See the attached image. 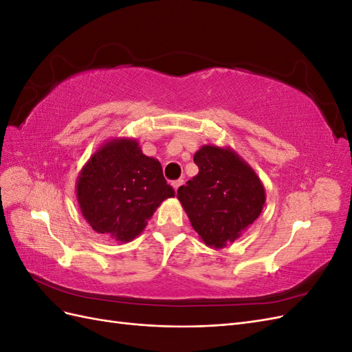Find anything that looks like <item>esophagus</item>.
Here are the masks:
<instances>
[{
    "label": "esophagus",
    "mask_w": 352,
    "mask_h": 352,
    "mask_svg": "<svg viewBox=\"0 0 352 352\" xmlns=\"http://www.w3.org/2000/svg\"><path fill=\"white\" fill-rule=\"evenodd\" d=\"M182 185H184V180H180V179H179V180H175V182H172V186H173L175 190H177Z\"/></svg>",
    "instance_id": "obj_1"
}]
</instances>
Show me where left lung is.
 Instances as JSON below:
<instances>
[{"label":"left lung","mask_w":352,"mask_h":352,"mask_svg":"<svg viewBox=\"0 0 352 352\" xmlns=\"http://www.w3.org/2000/svg\"><path fill=\"white\" fill-rule=\"evenodd\" d=\"M194 162L199 172L177 189V199L201 241L221 250L258 219L265 189L254 168L230 146L202 145Z\"/></svg>","instance_id":"left-lung-1"}]
</instances>
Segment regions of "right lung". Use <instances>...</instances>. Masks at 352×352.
<instances>
[{"instance_id":"1","label":"right lung","mask_w":352,"mask_h":352,"mask_svg":"<svg viewBox=\"0 0 352 352\" xmlns=\"http://www.w3.org/2000/svg\"><path fill=\"white\" fill-rule=\"evenodd\" d=\"M162 164L133 138H113L95 151L76 180L83 219L119 243L140 236L160 204L173 198Z\"/></svg>"}]
</instances>
